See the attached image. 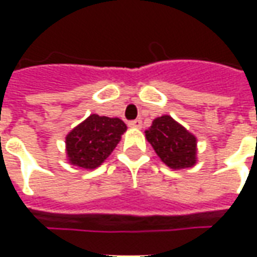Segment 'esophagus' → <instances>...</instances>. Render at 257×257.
I'll return each mask as SVG.
<instances>
[{
  "instance_id": "esophagus-1",
  "label": "esophagus",
  "mask_w": 257,
  "mask_h": 257,
  "mask_svg": "<svg viewBox=\"0 0 257 257\" xmlns=\"http://www.w3.org/2000/svg\"><path fill=\"white\" fill-rule=\"evenodd\" d=\"M129 126L135 129H140L142 128V119H134V121H131Z\"/></svg>"
}]
</instances>
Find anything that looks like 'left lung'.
Masks as SVG:
<instances>
[{
	"label": "left lung",
	"instance_id": "obj_1",
	"mask_svg": "<svg viewBox=\"0 0 257 257\" xmlns=\"http://www.w3.org/2000/svg\"><path fill=\"white\" fill-rule=\"evenodd\" d=\"M161 161L172 169L191 168L197 162V139L171 115L156 118L145 132Z\"/></svg>",
	"mask_w": 257,
	"mask_h": 257
}]
</instances>
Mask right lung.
I'll return each instance as SVG.
<instances>
[{"mask_svg": "<svg viewBox=\"0 0 257 257\" xmlns=\"http://www.w3.org/2000/svg\"><path fill=\"white\" fill-rule=\"evenodd\" d=\"M126 125L119 118L90 114L66 136V153L74 167H100L121 140Z\"/></svg>", "mask_w": 257, "mask_h": 257, "instance_id": "obj_1", "label": "right lung"}]
</instances>
